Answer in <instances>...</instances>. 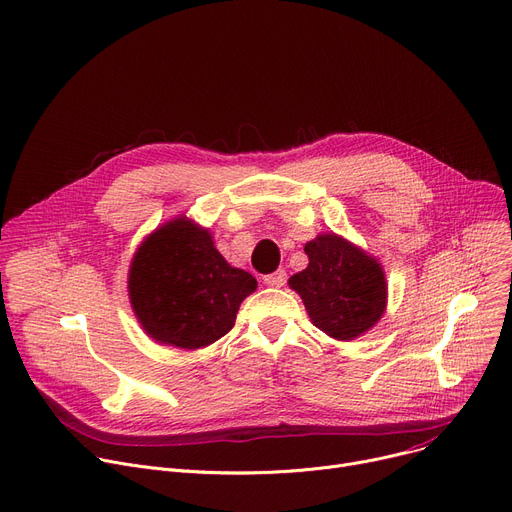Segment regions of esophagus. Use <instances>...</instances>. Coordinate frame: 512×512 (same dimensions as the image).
<instances>
[{
    "mask_svg": "<svg viewBox=\"0 0 512 512\" xmlns=\"http://www.w3.org/2000/svg\"><path fill=\"white\" fill-rule=\"evenodd\" d=\"M263 284L265 286H271V288H282L286 284V271L284 269H278L274 271V274H269L263 278Z\"/></svg>",
    "mask_w": 512,
    "mask_h": 512,
    "instance_id": "esophagus-1",
    "label": "esophagus"
}]
</instances>
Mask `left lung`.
<instances>
[{"mask_svg": "<svg viewBox=\"0 0 512 512\" xmlns=\"http://www.w3.org/2000/svg\"><path fill=\"white\" fill-rule=\"evenodd\" d=\"M304 253L309 265L288 284L317 329L350 342L377 325L387 306L385 271L377 259L333 232L306 243Z\"/></svg>", "mask_w": 512, "mask_h": 512, "instance_id": "left-lung-1", "label": "left lung"}]
</instances>
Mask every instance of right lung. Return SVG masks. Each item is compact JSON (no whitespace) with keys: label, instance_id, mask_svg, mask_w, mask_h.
<instances>
[{"label":"right lung","instance_id":"1","mask_svg":"<svg viewBox=\"0 0 512 512\" xmlns=\"http://www.w3.org/2000/svg\"><path fill=\"white\" fill-rule=\"evenodd\" d=\"M131 309L158 344L197 350L224 337L257 280L214 247L210 230L175 218L154 230L129 267Z\"/></svg>","mask_w":512,"mask_h":512}]
</instances>
